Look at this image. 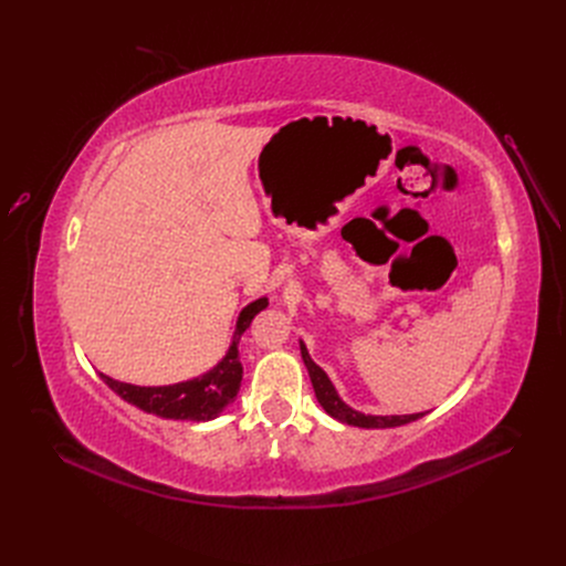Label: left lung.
<instances>
[{"instance_id": "obj_1", "label": "left lung", "mask_w": 566, "mask_h": 566, "mask_svg": "<svg viewBox=\"0 0 566 566\" xmlns=\"http://www.w3.org/2000/svg\"><path fill=\"white\" fill-rule=\"evenodd\" d=\"M302 357H304V364L308 368V375H311V382H313V389H315V396L319 400V406L325 408L334 419L347 423V426H359V428H394V426H402V423H410V421H417L419 417H423V412L419 415H400V417H373V415H361L353 408H347L345 402L338 398L334 385L329 382L327 373L322 370L311 357H308V349L306 345L302 343Z\"/></svg>"}]
</instances>
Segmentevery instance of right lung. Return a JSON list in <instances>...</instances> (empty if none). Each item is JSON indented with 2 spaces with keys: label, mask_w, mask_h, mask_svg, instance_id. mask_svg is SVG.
Returning <instances> with one entry per match:
<instances>
[{
  "label": "right lung",
  "mask_w": 566,
  "mask_h": 566,
  "mask_svg": "<svg viewBox=\"0 0 566 566\" xmlns=\"http://www.w3.org/2000/svg\"><path fill=\"white\" fill-rule=\"evenodd\" d=\"M266 308V300H258L249 304L239 315L234 340L228 349L226 359L211 368L209 373L200 375L188 382L168 385V387H136L117 382L107 375L101 373L103 382L111 387L117 396H122L130 406H136L149 415L166 417V419H186V421H207L219 417L228 402L234 400L239 387H241V375H244V366L239 361V349L237 343L251 325V319Z\"/></svg>",
  "instance_id": "add662e5"
}]
</instances>
